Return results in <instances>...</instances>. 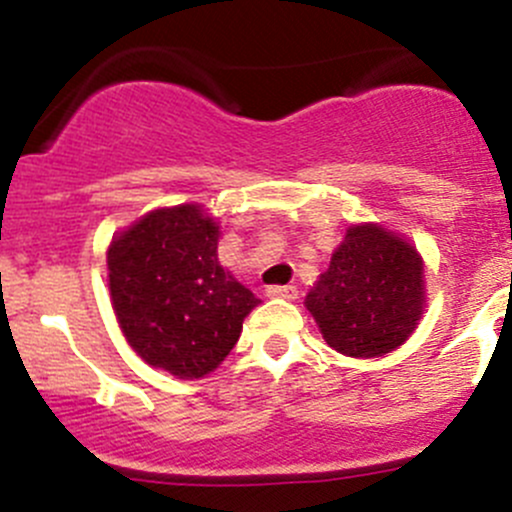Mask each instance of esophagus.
Listing matches in <instances>:
<instances>
[{
	"label": "esophagus",
	"mask_w": 512,
	"mask_h": 512,
	"mask_svg": "<svg viewBox=\"0 0 512 512\" xmlns=\"http://www.w3.org/2000/svg\"><path fill=\"white\" fill-rule=\"evenodd\" d=\"M267 297H275V299H294L297 297V287L294 285H270L265 289Z\"/></svg>",
	"instance_id": "esophagus-1"
}]
</instances>
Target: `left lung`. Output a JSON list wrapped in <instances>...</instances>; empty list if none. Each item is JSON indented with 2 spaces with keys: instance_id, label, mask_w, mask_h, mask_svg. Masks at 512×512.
<instances>
[{
  "instance_id": "8db88e82",
  "label": "left lung",
  "mask_w": 512,
  "mask_h": 512,
  "mask_svg": "<svg viewBox=\"0 0 512 512\" xmlns=\"http://www.w3.org/2000/svg\"><path fill=\"white\" fill-rule=\"evenodd\" d=\"M304 304L332 349L356 359L384 356L421 319L423 262L384 227L354 225Z\"/></svg>"
}]
</instances>
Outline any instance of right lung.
<instances>
[{
	"label": "right lung",
	"mask_w": 512,
	"mask_h": 512,
	"mask_svg": "<svg viewBox=\"0 0 512 512\" xmlns=\"http://www.w3.org/2000/svg\"><path fill=\"white\" fill-rule=\"evenodd\" d=\"M200 205L153 210L113 237L108 287L123 337L146 364L198 379L230 354L260 299L220 267Z\"/></svg>",
	"instance_id": "obj_1"
}]
</instances>
